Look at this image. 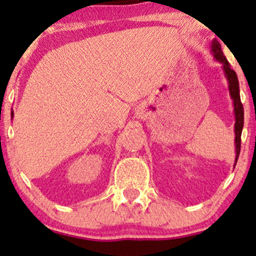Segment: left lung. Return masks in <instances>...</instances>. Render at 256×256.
I'll use <instances>...</instances> for the list:
<instances>
[{
  "label": "left lung",
  "instance_id": "obj_1",
  "mask_svg": "<svg viewBox=\"0 0 256 256\" xmlns=\"http://www.w3.org/2000/svg\"><path fill=\"white\" fill-rule=\"evenodd\" d=\"M212 53H213L215 60L222 64V70L225 72V77L228 78V90L230 96H231L232 100H234V117H236V122H234V145H236V160H234V166H236L238 156H240V136H242V129H243V123H244V111H243V105L240 102V83H238L237 74L230 66L228 59L224 56L222 50H221V46L218 40H213L210 44Z\"/></svg>",
  "mask_w": 256,
  "mask_h": 256
}]
</instances>
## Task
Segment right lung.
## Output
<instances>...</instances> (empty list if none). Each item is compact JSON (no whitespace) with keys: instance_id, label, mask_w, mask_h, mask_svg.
<instances>
[{"instance_id":"add662e5","label":"right lung","mask_w":256,"mask_h":256,"mask_svg":"<svg viewBox=\"0 0 256 256\" xmlns=\"http://www.w3.org/2000/svg\"><path fill=\"white\" fill-rule=\"evenodd\" d=\"M13 114H14V112H13V111H12V112H10V116H12V117H13Z\"/></svg>"}]
</instances>
